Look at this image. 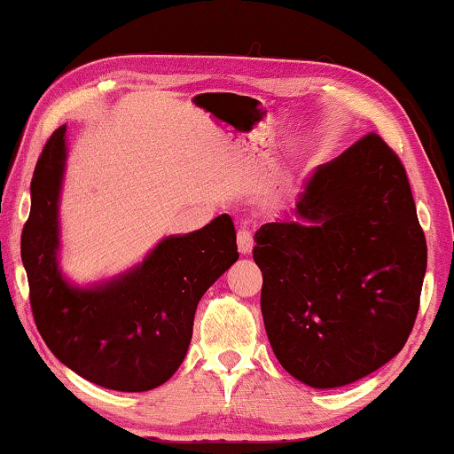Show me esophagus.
Segmentation results:
<instances>
[{
    "label": "esophagus",
    "instance_id": "esophagus-1",
    "mask_svg": "<svg viewBox=\"0 0 454 454\" xmlns=\"http://www.w3.org/2000/svg\"><path fill=\"white\" fill-rule=\"evenodd\" d=\"M252 247H254V238L250 231H246V229H239L238 231V250L241 256H247V254H252Z\"/></svg>",
    "mask_w": 454,
    "mask_h": 454
}]
</instances>
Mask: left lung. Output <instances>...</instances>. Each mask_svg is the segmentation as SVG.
Returning <instances> with one entry per match:
<instances>
[{"mask_svg": "<svg viewBox=\"0 0 454 454\" xmlns=\"http://www.w3.org/2000/svg\"><path fill=\"white\" fill-rule=\"evenodd\" d=\"M254 239L266 334L297 380L345 387L407 343L427 247L405 167L380 136L316 167L297 207Z\"/></svg>", "mask_w": 454, "mask_h": 454, "instance_id": "8db88e82", "label": "left lung"}]
</instances>
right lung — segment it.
Masks as SVG:
<instances>
[{
	"instance_id": "obj_1",
	"label": "right lung",
	"mask_w": 454,
	"mask_h": 454,
	"mask_svg": "<svg viewBox=\"0 0 454 454\" xmlns=\"http://www.w3.org/2000/svg\"><path fill=\"white\" fill-rule=\"evenodd\" d=\"M66 160L61 126L35 167L22 229L36 328L53 356L89 382L121 393L153 390L182 365L200 297L239 258L233 221L219 215L198 231L163 238L120 275L76 285L59 266Z\"/></svg>"
}]
</instances>
